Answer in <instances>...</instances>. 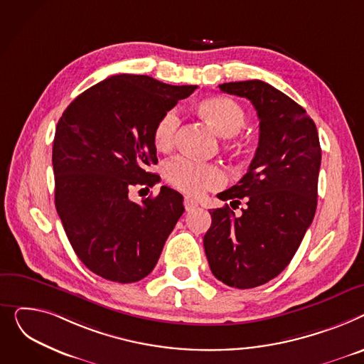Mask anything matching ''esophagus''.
<instances>
[{
  "label": "esophagus",
  "instance_id": "34e87169",
  "mask_svg": "<svg viewBox=\"0 0 364 364\" xmlns=\"http://www.w3.org/2000/svg\"><path fill=\"white\" fill-rule=\"evenodd\" d=\"M183 205H185L186 211H191V210H194V208H197V207H198V203H197L196 200L189 198V197H185V200H183Z\"/></svg>",
  "mask_w": 364,
  "mask_h": 364
}]
</instances>
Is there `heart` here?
<instances>
[{
  "instance_id": "b5f03b06",
  "label": "heart",
  "mask_w": 364,
  "mask_h": 364,
  "mask_svg": "<svg viewBox=\"0 0 364 364\" xmlns=\"http://www.w3.org/2000/svg\"><path fill=\"white\" fill-rule=\"evenodd\" d=\"M198 113L213 126L219 135H237L245 123V113L241 105L228 97H207L198 102ZM181 127V116L176 109L166 110L154 124L153 141L156 148L167 151L176 142ZM166 181L186 192L189 196L200 197L210 189L220 188L226 175L223 168L213 163H198L186 157H178L166 163Z\"/></svg>"
}]
</instances>
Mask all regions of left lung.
Masks as SVG:
<instances>
[{
    "label": "left lung",
    "mask_w": 364,
    "mask_h": 364,
    "mask_svg": "<svg viewBox=\"0 0 364 364\" xmlns=\"http://www.w3.org/2000/svg\"><path fill=\"white\" fill-rule=\"evenodd\" d=\"M219 88L251 101L260 136L247 173L218 196L230 205L244 198L247 208L240 218L228 204L211 210L204 250L219 281L248 289L279 274L300 247L316 213L322 149L306 110L272 85L252 79Z\"/></svg>",
    "instance_id": "obj_1"
}]
</instances>
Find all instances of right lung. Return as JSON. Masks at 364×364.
Here are the masks:
<instances>
[{
  "label": "right lung",
  "mask_w": 364,
  "mask_h": 364,
  "mask_svg": "<svg viewBox=\"0 0 364 364\" xmlns=\"http://www.w3.org/2000/svg\"><path fill=\"white\" fill-rule=\"evenodd\" d=\"M196 90L114 75L77 95L57 123L55 208L79 260L107 281L132 284L151 273L182 216L183 197L172 188L141 204L129 192L160 181L146 170L157 163L154 124Z\"/></svg>",
  "instance_id": "obj_1"
}]
</instances>
